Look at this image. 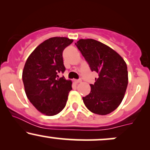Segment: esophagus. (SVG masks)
Returning a JSON list of instances; mask_svg holds the SVG:
<instances>
[{
  "label": "esophagus",
  "instance_id": "esophagus-1",
  "mask_svg": "<svg viewBox=\"0 0 150 150\" xmlns=\"http://www.w3.org/2000/svg\"><path fill=\"white\" fill-rule=\"evenodd\" d=\"M74 82H75V83L77 84V83H80V82H82V81H81V80H74Z\"/></svg>",
  "mask_w": 150,
  "mask_h": 150
}]
</instances>
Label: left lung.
Returning a JSON list of instances; mask_svg holds the SVG:
<instances>
[{"mask_svg":"<svg viewBox=\"0 0 150 150\" xmlns=\"http://www.w3.org/2000/svg\"><path fill=\"white\" fill-rule=\"evenodd\" d=\"M92 71L99 77L91 92L82 97L83 102L91 112L106 115L118 107L125 96L128 83L127 65L116 51L92 39H81L75 43Z\"/></svg>","mask_w":150,"mask_h":150,"instance_id":"1","label":"left lung"}]
</instances>
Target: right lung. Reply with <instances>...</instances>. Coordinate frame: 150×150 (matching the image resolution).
<instances>
[{
	"label": "right lung",
	"mask_w": 150,
	"mask_h": 150,
	"mask_svg": "<svg viewBox=\"0 0 150 150\" xmlns=\"http://www.w3.org/2000/svg\"><path fill=\"white\" fill-rule=\"evenodd\" d=\"M73 39L52 37L44 41L29 56L23 71L25 91L27 98L38 111L46 116H54L64 108L72 81L58 73H64L63 51Z\"/></svg>",
	"instance_id": "right-lung-1"
}]
</instances>
